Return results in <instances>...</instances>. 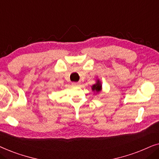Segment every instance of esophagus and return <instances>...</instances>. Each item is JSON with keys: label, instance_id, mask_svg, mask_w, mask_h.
Instances as JSON below:
<instances>
[{"label": "esophagus", "instance_id": "34e87169", "mask_svg": "<svg viewBox=\"0 0 159 159\" xmlns=\"http://www.w3.org/2000/svg\"><path fill=\"white\" fill-rule=\"evenodd\" d=\"M80 84V82H72V85H73V86H79Z\"/></svg>", "mask_w": 159, "mask_h": 159}]
</instances>
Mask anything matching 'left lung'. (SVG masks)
I'll use <instances>...</instances> for the list:
<instances>
[{
	"instance_id": "1",
	"label": "left lung",
	"mask_w": 159,
	"mask_h": 159,
	"mask_svg": "<svg viewBox=\"0 0 159 159\" xmlns=\"http://www.w3.org/2000/svg\"><path fill=\"white\" fill-rule=\"evenodd\" d=\"M101 82H100L99 81H98L97 82V83L96 84H93V87H92V90H95L96 91V92H100V91H101Z\"/></svg>"
}]
</instances>
